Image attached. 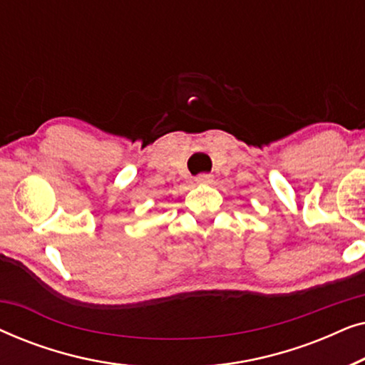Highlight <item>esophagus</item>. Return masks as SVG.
Masks as SVG:
<instances>
[{
	"label": "esophagus",
	"instance_id": "obj_1",
	"mask_svg": "<svg viewBox=\"0 0 365 365\" xmlns=\"http://www.w3.org/2000/svg\"><path fill=\"white\" fill-rule=\"evenodd\" d=\"M212 174H207V173H202V174H197L196 176V179H194V181H196L197 184H211L212 182Z\"/></svg>",
	"mask_w": 365,
	"mask_h": 365
}]
</instances>
